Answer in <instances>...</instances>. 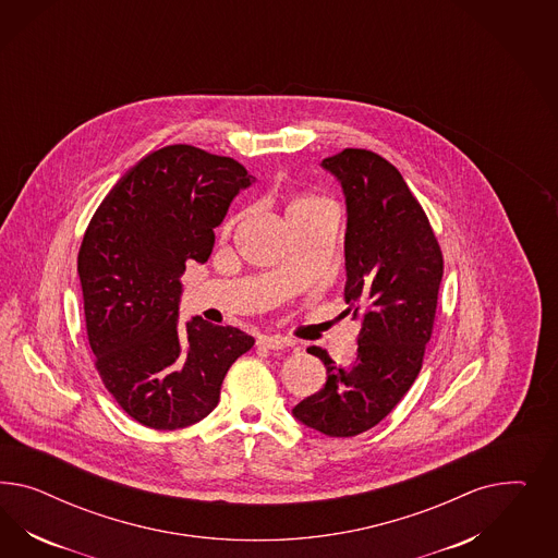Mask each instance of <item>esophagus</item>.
<instances>
[{"mask_svg":"<svg viewBox=\"0 0 558 558\" xmlns=\"http://www.w3.org/2000/svg\"><path fill=\"white\" fill-rule=\"evenodd\" d=\"M257 345L266 348V350H284L290 343L287 339L278 338V336H259L257 338Z\"/></svg>","mask_w":558,"mask_h":558,"instance_id":"esophagus-1","label":"esophagus"}]
</instances>
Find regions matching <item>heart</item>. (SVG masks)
<instances>
[{
	"mask_svg": "<svg viewBox=\"0 0 558 558\" xmlns=\"http://www.w3.org/2000/svg\"><path fill=\"white\" fill-rule=\"evenodd\" d=\"M323 208H333L331 204L327 203L322 196H315V194H303L299 198H294L292 203L288 204L287 217H303V215H311V213H317Z\"/></svg>",
	"mask_w": 558,
	"mask_h": 558,
	"instance_id": "1",
	"label": "heart"
}]
</instances>
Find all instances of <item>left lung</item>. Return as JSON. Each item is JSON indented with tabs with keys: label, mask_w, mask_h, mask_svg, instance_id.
Returning a JSON list of instances; mask_svg holds the SVG:
<instances>
[{
	"label": "left lung",
	"mask_w": 558,
	"mask_h": 558,
	"mask_svg": "<svg viewBox=\"0 0 558 558\" xmlns=\"http://www.w3.org/2000/svg\"><path fill=\"white\" fill-rule=\"evenodd\" d=\"M322 168L345 196V315L362 319V329L350 368L322 348L311 350L322 357L327 383L292 415L329 438H352L383 422L422 371L444 259L422 204L385 157L343 149Z\"/></svg>",
	"instance_id": "8db88e82"
}]
</instances>
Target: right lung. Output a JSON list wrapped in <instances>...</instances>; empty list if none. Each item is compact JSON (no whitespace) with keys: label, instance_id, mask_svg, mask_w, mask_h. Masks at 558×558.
I'll return each instance as SVG.
<instances>
[{"label":"right lung","instance_id":"obj_1","mask_svg":"<svg viewBox=\"0 0 558 558\" xmlns=\"http://www.w3.org/2000/svg\"><path fill=\"white\" fill-rule=\"evenodd\" d=\"M254 182L231 157L169 145L129 169L87 225L77 274L89 348L104 387L147 427L204 420L254 345L231 325L178 322L187 259L210 257L215 227Z\"/></svg>","mask_w":558,"mask_h":558}]
</instances>
